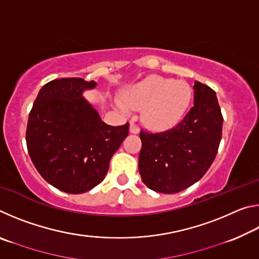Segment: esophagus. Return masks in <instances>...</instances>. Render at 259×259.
<instances>
[{
    "label": "esophagus",
    "mask_w": 259,
    "mask_h": 259,
    "mask_svg": "<svg viewBox=\"0 0 259 259\" xmlns=\"http://www.w3.org/2000/svg\"><path fill=\"white\" fill-rule=\"evenodd\" d=\"M130 133L131 134H138L139 133V126L135 123V122H131L130 123Z\"/></svg>",
    "instance_id": "1"
}]
</instances>
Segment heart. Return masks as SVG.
I'll use <instances>...</instances> for the list:
<instances>
[{"instance_id": "b5f03b06", "label": "heart", "mask_w": 259, "mask_h": 259, "mask_svg": "<svg viewBox=\"0 0 259 259\" xmlns=\"http://www.w3.org/2000/svg\"><path fill=\"white\" fill-rule=\"evenodd\" d=\"M192 89L185 81H174L157 75L146 77L131 88L116 106L128 114L144 110V122L153 129H168L182 120L190 106Z\"/></svg>"}]
</instances>
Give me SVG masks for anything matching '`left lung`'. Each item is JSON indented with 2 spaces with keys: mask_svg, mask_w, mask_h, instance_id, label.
<instances>
[{
  "mask_svg": "<svg viewBox=\"0 0 259 259\" xmlns=\"http://www.w3.org/2000/svg\"><path fill=\"white\" fill-rule=\"evenodd\" d=\"M194 106L174 128L140 130L138 168L144 184L160 193L181 192L200 181L217 155L223 115L216 93L195 81Z\"/></svg>",
  "mask_w": 259,
  "mask_h": 259,
  "instance_id": "1",
  "label": "left lung"
}]
</instances>
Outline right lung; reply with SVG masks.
<instances>
[{"label": "right lung", "instance_id": "1", "mask_svg": "<svg viewBox=\"0 0 259 259\" xmlns=\"http://www.w3.org/2000/svg\"><path fill=\"white\" fill-rule=\"evenodd\" d=\"M95 81L57 78L41 88L29 112L26 144L38 174L58 190L80 194L106 176L109 161L129 134V123L112 126L82 93Z\"/></svg>", "mask_w": 259, "mask_h": 259}]
</instances>
